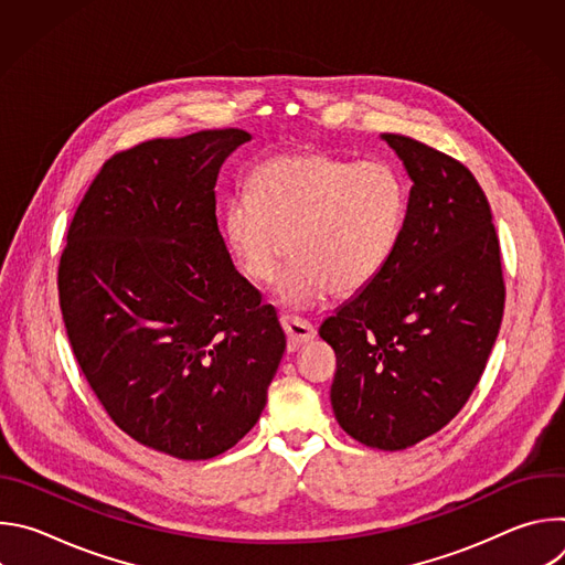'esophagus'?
<instances>
[{
    "label": "esophagus",
    "mask_w": 565,
    "mask_h": 565,
    "mask_svg": "<svg viewBox=\"0 0 565 565\" xmlns=\"http://www.w3.org/2000/svg\"><path fill=\"white\" fill-rule=\"evenodd\" d=\"M281 327L288 338V351H297L301 344H306L315 338V327L299 317L281 315Z\"/></svg>",
    "instance_id": "obj_1"
}]
</instances>
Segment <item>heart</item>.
<instances>
[{"mask_svg":"<svg viewBox=\"0 0 565 565\" xmlns=\"http://www.w3.org/2000/svg\"><path fill=\"white\" fill-rule=\"evenodd\" d=\"M407 207V181L388 160L290 151L264 160L248 194L227 201L223 236L236 270L257 286L277 277L288 253L277 299L306 310L329 292H362L384 270Z\"/></svg>","mask_w":565,"mask_h":565,"instance_id":"heart-1","label":"heart"}]
</instances>
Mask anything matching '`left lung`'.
Listing matches in <instances>:
<instances>
[{
    "instance_id": "left-lung-1",
    "label": "left lung",
    "mask_w": 565,
    "mask_h": 565,
    "mask_svg": "<svg viewBox=\"0 0 565 565\" xmlns=\"http://www.w3.org/2000/svg\"><path fill=\"white\" fill-rule=\"evenodd\" d=\"M414 188L384 270L319 327L338 358L331 405L358 443L407 449L469 399L497 342L505 281L486 192L460 160L382 136Z\"/></svg>"
}]
</instances>
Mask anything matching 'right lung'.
<instances>
[{"label": "right lung", "mask_w": 565, "mask_h": 565, "mask_svg": "<svg viewBox=\"0 0 565 565\" xmlns=\"http://www.w3.org/2000/svg\"><path fill=\"white\" fill-rule=\"evenodd\" d=\"M244 129L153 138L114 153L66 232L57 292L73 355L134 440L207 460L266 407L286 335L216 223L223 160Z\"/></svg>", "instance_id": "obj_1"}]
</instances>
